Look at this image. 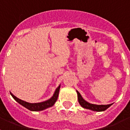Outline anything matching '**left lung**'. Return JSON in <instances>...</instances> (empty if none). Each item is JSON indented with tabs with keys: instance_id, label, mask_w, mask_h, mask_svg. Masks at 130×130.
Returning a JSON list of instances; mask_svg holds the SVG:
<instances>
[{
	"instance_id": "1",
	"label": "left lung",
	"mask_w": 130,
	"mask_h": 130,
	"mask_svg": "<svg viewBox=\"0 0 130 130\" xmlns=\"http://www.w3.org/2000/svg\"><path fill=\"white\" fill-rule=\"evenodd\" d=\"M77 93V98L78 102H79V104L81 105V106L83 108H85L87 109H90L94 111H104L106 110L112 104H109V105H96V104H90L85 101L81 95L80 94V93L76 90Z\"/></svg>"
}]
</instances>
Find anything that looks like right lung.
<instances>
[{
	"instance_id": "add662e5",
	"label": "right lung",
	"mask_w": 130,
	"mask_h": 130,
	"mask_svg": "<svg viewBox=\"0 0 130 130\" xmlns=\"http://www.w3.org/2000/svg\"><path fill=\"white\" fill-rule=\"evenodd\" d=\"M60 87V85H59L57 87V89L55 90V93L53 94V96L50 99L45 101V102H40V103H34V104L28 103V102H25V101L19 99V98H17L16 96H15L11 92H10V94L11 95V96L13 98V99H14L16 102H18L19 104H21V105L25 107L26 109H28L30 111H43V110L47 108L51 107H52L53 105L55 104L56 101L58 99Z\"/></svg>"
}]
</instances>
